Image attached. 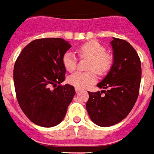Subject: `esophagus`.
Masks as SVG:
<instances>
[{"instance_id":"34e87169","label":"esophagus","mask_w":154,"mask_h":154,"mask_svg":"<svg viewBox=\"0 0 154 154\" xmlns=\"http://www.w3.org/2000/svg\"><path fill=\"white\" fill-rule=\"evenodd\" d=\"M75 91H76V93H79V92L82 91V90L81 88H77V87H76V88H75Z\"/></svg>"}]
</instances>
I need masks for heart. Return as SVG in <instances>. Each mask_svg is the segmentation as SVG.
<instances>
[{
    "mask_svg": "<svg viewBox=\"0 0 154 154\" xmlns=\"http://www.w3.org/2000/svg\"><path fill=\"white\" fill-rule=\"evenodd\" d=\"M102 44L97 42L84 43L77 48V53L81 58L90 59L87 64L88 72H77L70 75L68 82L77 88H86L97 81V73L103 76L109 72L112 65L113 58ZM77 60L76 55L68 51L63 57V64L68 72H73L77 68Z\"/></svg>",
    "mask_w": 154,
    "mask_h": 154,
    "instance_id": "1",
    "label": "heart"
}]
</instances>
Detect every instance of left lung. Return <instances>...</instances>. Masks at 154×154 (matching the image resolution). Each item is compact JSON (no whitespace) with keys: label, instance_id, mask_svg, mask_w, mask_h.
<instances>
[{"label":"left lung","instance_id":"obj_1","mask_svg":"<svg viewBox=\"0 0 154 154\" xmlns=\"http://www.w3.org/2000/svg\"><path fill=\"white\" fill-rule=\"evenodd\" d=\"M111 45L113 63L97 84L107 91L88 92L86 105L92 122L103 127L113 126L129 114L137 100L141 81V63L135 49L129 42L116 37Z\"/></svg>","mask_w":154,"mask_h":154}]
</instances>
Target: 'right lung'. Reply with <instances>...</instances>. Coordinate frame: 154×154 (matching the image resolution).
<instances>
[{"mask_svg":"<svg viewBox=\"0 0 154 154\" xmlns=\"http://www.w3.org/2000/svg\"><path fill=\"white\" fill-rule=\"evenodd\" d=\"M70 47L62 38L34 40L23 49L14 63V83L18 103L36 125L52 127L60 123L73 99V86L60 85L65 79L63 57ZM51 85L56 88L52 90Z\"/></svg>","mask_w":154,"mask_h":154,"instance_id":"1","label":"right lung"}]
</instances>
